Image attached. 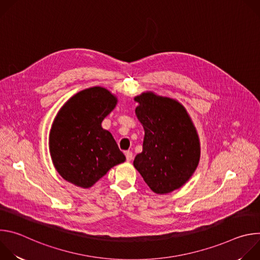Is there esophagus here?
I'll return each mask as SVG.
<instances>
[{
	"instance_id": "obj_1",
	"label": "esophagus",
	"mask_w": 260,
	"mask_h": 260,
	"mask_svg": "<svg viewBox=\"0 0 260 260\" xmlns=\"http://www.w3.org/2000/svg\"><path fill=\"white\" fill-rule=\"evenodd\" d=\"M124 154H125V157H126L127 161H131L133 159V152L132 151H125Z\"/></svg>"
}]
</instances>
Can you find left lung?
Returning a JSON list of instances; mask_svg holds the SVG:
<instances>
[{"label":"left lung","instance_id":"8db88e82","mask_svg":"<svg viewBox=\"0 0 260 260\" xmlns=\"http://www.w3.org/2000/svg\"><path fill=\"white\" fill-rule=\"evenodd\" d=\"M135 101L145 136L134 166L153 192L170 193L183 186L198 168L201 145L197 129L186 109L174 99L146 91Z\"/></svg>","mask_w":260,"mask_h":260}]
</instances>
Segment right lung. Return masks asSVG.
<instances>
[{"label": "right lung", "mask_w": 260, "mask_h": 260, "mask_svg": "<svg viewBox=\"0 0 260 260\" xmlns=\"http://www.w3.org/2000/svg\"><path fill=\"white\" fill-rule=\"evenodd\" d=\"M117 98L94 86L73 95L58 111L49 134L54 168L68 182L89 188L125 156L110 132L102 127Z\"/></svg>", "instance_id": "add662e5"}]
</instances>
